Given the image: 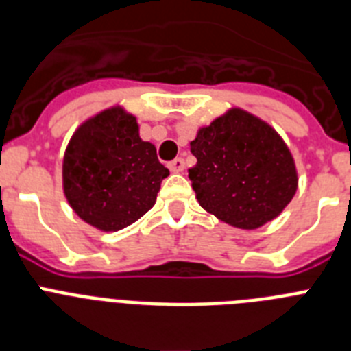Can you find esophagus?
I'll use <instances>...</instances> for the list:
<instances>
[{
	"label": "esophagus",
	"mask_w": 351,
	"mask_h": 351,
	"mask_svg": "<svg viewBox=\"0 0 351 351\" xmlns=\"http://www.w3.org/2000/svg\"><path fill=\"white\" fill-rule=\"evenodd\" d=\"M169 169H170V172H173V173L182 172V170H184V160H182V158H176V160L170 161L169 163Z\"/></svg>",
	"instance_id": "34e87169"
}]
</instances>
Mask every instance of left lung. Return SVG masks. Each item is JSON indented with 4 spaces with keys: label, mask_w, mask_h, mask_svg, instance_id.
Instances as JSON below:
<instances>
[{
    "label": "left lung",
    "mask_w": 351,
    "mask_h": 351,
    "mask_svg": "<svg viewBox=\"0 0 351 351\" xmlns=\"http://www.w3.org/2000/svg\"><path fill=\"white\" fill-rule=\"evenodd\" d=\"M190 169L198 204L235 228L255 230L283 213L295 195V161L281 135L260 117L228 108L198 128Z\"/></svg>",
    "instance_id": "1"
}]
</instances>
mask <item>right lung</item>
Listing matches in <instances>:
<instances>
[{"label": "right lung", "mask_w": 351, "mask_h": 351, "mask_svg": "<svg viewBox=\"0 0 351 351\" xmlns=\"http://www.w3.org/2000/svg\"><path fill=\"white\" fill-rule=\"evenodd\" d=\"M169 173L156 147L138 135L137 117L114 105L71 135L63 156V193L82 221L117 232L154 206Z\"/></svg>", "instance_id": "add662e5"}]
</instances>
